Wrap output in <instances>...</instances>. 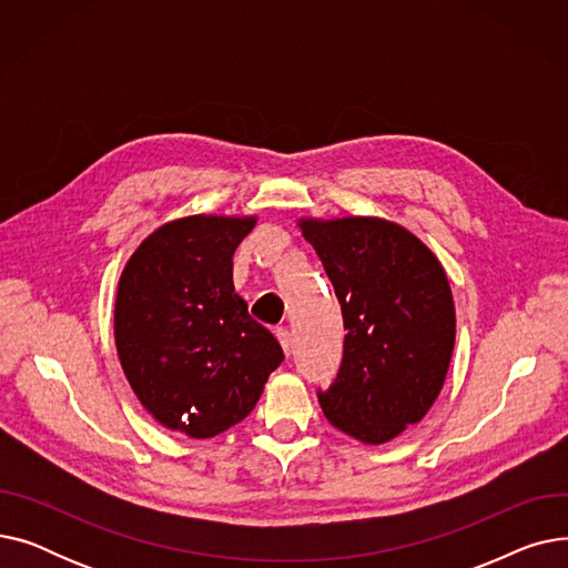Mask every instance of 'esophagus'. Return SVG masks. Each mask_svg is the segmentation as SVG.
Returning <instances> with one entry per match:
<instances>
[{"label": "esophagus", "mask_w": 568, "mask_h": 568, "mask_svg": "<svg viewBox=\"0 0 568 568\" xmlns=\"http://www.w3.org/2000/svg\"><path fill=\"white\" fill-rule=\"evenodd\" d=\"M276 336H278V341H281V345H283V349H285V354L290 356V347H292V336H290V332L285 329V326H278L276 329Z\"/></svg>", "instance_id": "1"}]
</instances>
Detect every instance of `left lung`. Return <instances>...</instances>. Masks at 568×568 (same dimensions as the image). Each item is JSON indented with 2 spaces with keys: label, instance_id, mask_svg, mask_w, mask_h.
<instances>
[{
  "label": "left lung",
  "instance_id": "1",
  "mask_svg": "<svg viewBox=\"0 0 568 568\" xmlns=\"http://www.w3.org/2000/svg\"><path fill=\"white\" fill-rule=\"evenodd\" d=\"M347 329L343 364L317 392L326 419L364 444L419 424L442 392L456 343L449 278L435 253L398 223L375 216L302 219Z\"/></svg>",
  "mask_w": 568,
  "mask_h": 568
}]
</instances>
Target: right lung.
Instances as JSON below:
<instances>
[{
	"instance_id": "1",
	"label": "right lung",
	"mask_w": 568,
	"mask_h": 568,
	"mask_svg": "<svg viewBox=\"0 0 568 568\" xmlns=\"http://www.w3.org/2000/svg\"><path fill=\"white\" fill-rule=\"evenodd\" d=\"M255 221H170L144 239L119 276L114 345L124 375L161 426L193 439L246 419L285 359L232 283V255Z\"/></svg>"
}]
</instances>
